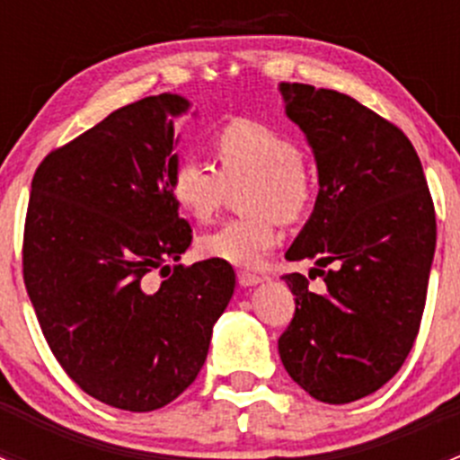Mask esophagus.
Here are the masks:
<instances>
[{
	"label": "esophagus",
	"mask_w": 460,
	"mask_h": 460,
	"mask_svg": "<svg viewBox=\"0 0 460 460\" xmlns=\"http://www.w3.org/2000/svg\"><path fill=\"white\" fill-rule=\"evenodd\" d=\"M238 282L240 287H256L262 282V278L256 276V273H249V271H240L238 273Z\"/></svg>",
	"instance_id": "esophagus-1"
}]
</instances>
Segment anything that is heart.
I'll return each instance as SVG.
<instances>
[{"label":"heart","instance_id":"obj_1","mask_svg":"<svg viewBox=\"0 0 460 460\" xmlns=\"http://www.w3.org/2000/svg\"><path fill=\"white\" fill-rule=\"evenodd\" d=\"M217 169L200 157H180L171 164L166 189L182 213L207 222L229 187L249 182L243 207L249 216L231 217L198 240L204 258L234 267H262L278 243V220L296 222L314 200V180L294 137L269 124L235 118L211 136Z\"/></svg>","mask_w":460,"mask_h":460}]
</instances>
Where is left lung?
I'll list each match as a JSON object with an SVG mask.
<instances>
[{"label": "left lung", "instance_id": "obj_1", "mask_svg": "<svg viewBox=\"0 0 460 460\" xmlns=\"http://www.w3.org/2000/svg\"><path fill=\"white\" fill-rule=\"evenodd\" d=\"M285 113L318 166L314 213L287 252L314 260L323 295L287 273L296 314L278 341L291 378L316 401L369 396L419 336L436 247L428 180L405 133L345 93L287 84Z\"/></svg>", "mask_w": 460, "mask_h": 460}]
</instances>
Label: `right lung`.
<instances>
[{"label":"right lung","mask_w":460,"mask_h":460,"mask_svg":"<svg viewBox=\"0 0 460 460\" xmlns=\"http://www.w3.org/2000/svg\"><path fill=\"white\" fill-rule=\"evenodd\" d=\"M173 93L113 111L55 148L32 175L24 282L41 333L88 396L127 411L169 405L207 360L235 273L220 260L184 267L191 226L169 196L178 160ZM165 280L150 285L147 273Z\"/></svg>","instance_id":"1"}]
</instances>
